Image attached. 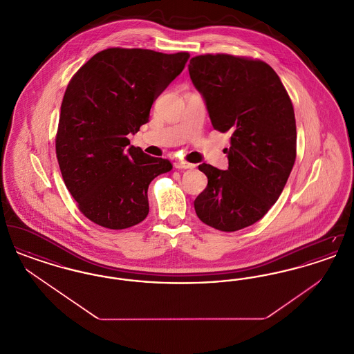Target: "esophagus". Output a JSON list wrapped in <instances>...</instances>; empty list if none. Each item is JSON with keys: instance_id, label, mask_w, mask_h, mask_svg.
Wrapping results in <instances>:
<instances>
[{"instance_id": "1", "label": "esophagus", "mask_w": 354, "mask_h": 354, "mask_svg": "<svg viewBox=\"0 0 354 354\" xmlns=\"http://www.w3.org/2000/svg\"><path fill=\"white\" fill-rule=\"evenodd\" d=\"M174 167L178 169H194L196 166L192 163H187V162H182V160H176L174 163Z\"/></svg>"}]
</instances>
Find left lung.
<instances>
[{"label":"left lung","mask_w":354,"mask_h":354,"mask_svg":"<svg viewBox=\"0 0 354 354\" xmlns=\"http://www.w3.org/2000/svg\"><path fill=\"white\" fill-rule=\"evenodd\" d=\"M192 84L212 126L230 131L228 169L203 163L208 185L195 199L198 218L224 232L250 227L279 199L296 159L293 104L268 64L230 54L191 58Z\"/></svg>","instance_id":"1"}]
</instances>
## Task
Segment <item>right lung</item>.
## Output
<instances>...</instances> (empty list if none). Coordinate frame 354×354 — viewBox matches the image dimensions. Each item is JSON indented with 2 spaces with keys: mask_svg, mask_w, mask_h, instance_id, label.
<instances>
[{
  "mask_svg": "<svg viewBox=\"0 0 354 354\" xmlns=\"http://www.w3.org/2000/svg\"><path fill=\"white\" fill-rule=\"evenodd\" d=\"M188 58L187 51L110 48L91 57L68 82L55 152L68 192L93 223L124 230L149 215V185L172 165L129 147L127 135L149 122L152 103Z\"/></svg>",
  "mask_w": 354,
  "mask_h": 354,
  "instance_id": "1",
  "label": "right lung"
}]
</instances>
